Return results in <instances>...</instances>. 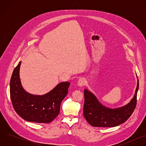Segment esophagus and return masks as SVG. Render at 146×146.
<instances>
[{
    "label": "esophagus",
    "instance_id": "esophagus-1",
    "mask_svg": "<svg viewBox=\"0 0 146 146\" xmlns=\"http://www.w3.org/2000/svg\"><path fill=\"white\" fill-rule=\"evenodd\" d=\"M87 84V81L84 78H81L78 81V86L79 87H82Z\"/></svg>",
    "mask_w": 146,
    "mask_h": 146
}]
</instances>
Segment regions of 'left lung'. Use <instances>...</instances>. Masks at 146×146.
I'll return each mask as SVG.
<instances>
[{"label":"left lung","mask_w":146,"mask_h":146,"mask_svg":"<svg viewBox=\"0 0 146 146\" xmlns=\"http://www.w3.org/2000/svg\"><path fill=\"white\" fill-rule=\"evenodd\" d=\"M138 89L137 79V87L132 99L127 105L115 109L109 108L103 105L93 93L85 89L83 115L87 122L93 127H117L125 122L133 113L136 105Z\"/></svg>","instance_id":"obj_1"}]
</instances>
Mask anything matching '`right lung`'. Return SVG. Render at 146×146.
Instances as JSON below:
<instances>
[{"label": "right lung", "mask_w": 146, "mask_h": 146, "mask_svg": "<svg viewBox=\"0 0 146 146\" xmlns=\"http://www.w3.org/2000/svg\"><path fill=\"white\" fill-rule=\"evenodd\" d=\"M20 61L14 69L10 83V97L17 113L24 119L37 123H50L59 114L62 101L68 94L69 82H62L48 93L33 95L23 88L19 77Z\"/></svg>", "instance_id": "right-lung-1"}]
</instances>
